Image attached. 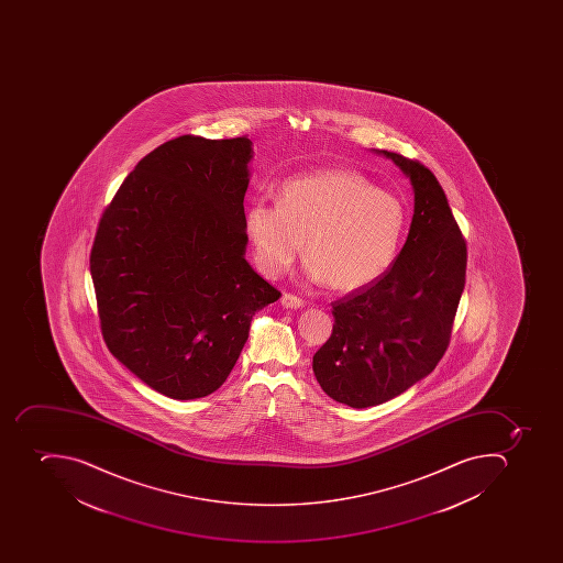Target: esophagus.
<instances>
[{
  "mask_svg": "<svg viewBox=\"0 0 563 563\" xmlns=\"http://www.w3.org/2000/svg\"><path fill=\"white\" fill-rule=\"evenodd\" d=\"M282 306L297 310V308L305 306V301H302L301 297L292 296V294H284V296H282Z\"/></svg>",
  "mask_w": 563,
  "mask_h": 563,
  "instance_id": "1",
  "label": "esophagus"
}]
</instances>
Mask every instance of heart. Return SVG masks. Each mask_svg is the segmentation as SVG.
<instances>
[{
  "label": "heart",
  "instance_id": "obj_1",
  "mask_svg": "<svg viewBox=\"0 0 563 563\" xmlns=\"http://www.w3.org/2000/svg\"><path fill=\"white\" fill-rule=\"evenodd\" d=\"M407 225L399 197L375 188L349 168L292 177L278 191V206L253 200L244 227L258 266L278 276L302 250L306 276L349 294L377 282L398 257Z\"/></svg>",
  "mask_w": 563,
  "mask_h": 563
}]
</instances>
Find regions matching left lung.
Instances as JSON below:
<instances>
[{"instance_id": "left-lung-1", "label": "left lung", "mask_w": 563, "mask_h": 563, "mask_svg": "<svg viewBox=\"0 0 563 563\" xmlns=\"http://www.w3.org/2000/svg\"><path fill=\"white\" fill-rule=\"evenodd\" d=\"M375 153L410 179L413 217L386 275L332 305L331 338L313 355L323 393L352 408L386 404L433 372L465 288V240L437 177L398 153Z\"/></svg>"}]
</instances>
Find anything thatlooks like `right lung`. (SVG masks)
I'll use <instances>...</instances> for the list:
<instances>
[{"instance_id":"1","label":"right lung","mask_w":563,"mask_h":563,"mask_svg":"<svg viewBox=\"0 0 563 563\" xmlns=\"http://www.w3.org/2000/svg\"><path fill=\"white\" fill-rule=\"evenodd\" d=\"M252 141L181 135L135 165L103 211L89 271L107 346L159 395H211L253 314L282 294L244 258Z\"/></svg>"}]
</instances>
